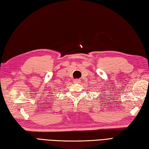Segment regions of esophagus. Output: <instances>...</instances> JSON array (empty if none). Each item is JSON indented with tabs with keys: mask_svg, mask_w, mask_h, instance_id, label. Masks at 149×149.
<instances>
[{
	"mask_svg": "<svg viewBox=\"0 0 149 149\" xmlns=\"http://www.w3.org/2000/svg\"><path fill=\"white\" fill-rule=\"evenodd\" d=\"M80 82V80L79 79H74V83H78Z\"/></svg>",
	"mask_w": 149,
	"mask_h": 149,
	"instance_id": "34e87169",
	"label": "esophagus"
}]
</instances>
